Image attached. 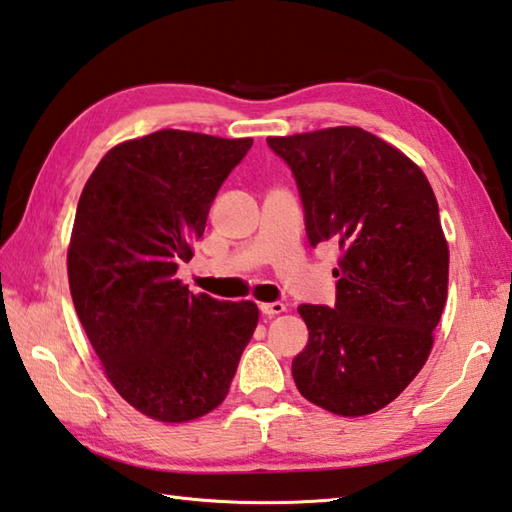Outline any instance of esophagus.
<instances>
[{"label": "esophagus", "mask_w": 512, "mask_h": 512, "mask_svg": "<svg viewBox=\"0 0 512 512\" xmlns=\"http://www.w3.org/2000/svg\"><path fill=\"white\" fill-rule=\"evenodd\" d=\"M259 309H262V313L268 315V318H273V315L284 313L286 306L282 302H264L262 306H259Z\"/></svg>", "instance_id": "obj_1"}]
</instances>
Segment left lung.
<instances>
[{
  "label": "left lung",
  "instance_id": "8db88e82",
  "mask_svg": "<svg viewBox=\"0 0 512 512\" xmlns=\"http://www.w3.org/2000/svg\"><path fill=\"white\" fill-rule=\"evenodd\" d=\"M293 170L311 246L340 250L336 306L302 304L293 380L338 416L383 410L423 369L448 300V241L421 167L360 127L271 136Z\"/></svg>",
  "mask_w": 512,
  "mask_h": 512
}]
</instances>
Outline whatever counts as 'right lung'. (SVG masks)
Masks as SVG:
<instances>
[{
  "instance_id": "right-lung-1",
  "label": "right lung",
  "mask_w": 512,
  "mask_h": 512,
  "mask_svg": "<svg viewBox=\"0 0 512 512\" xmlns=\"http://www.w3.org/2000/svg\"><path fill=\"white\" fill-rule=\"evenodd\" d=\"M250 145L161 129L111 147L80 194L73 306L109 383L154 421L188 423L224 403L257 327L255 302L194 295L174 277Z\"/></svg>"
}]
</instances>
